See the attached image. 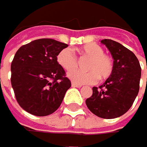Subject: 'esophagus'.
Instances as JSON below:
<instances>
[{
	"label": "esophagus",
	"instance_id": "34e87169",
	"mask_svg": "<svg viewBox=\"0 0 147 147\" xmlns=\"http://www.w3.org/2000/svg\"><path fill=\"white\" fill-rule=\"evenodd\" d=\"M71 86H72V87H78V88H79V87L82 86L81 84H77V83H74V82H72V83H71Z\"/></svg>",
	"mask_w": 147,
	"mask_h": 147
}]
</instances>
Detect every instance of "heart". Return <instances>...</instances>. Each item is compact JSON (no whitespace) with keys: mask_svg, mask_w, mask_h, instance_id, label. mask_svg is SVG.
<instances>
[{"mask_svg":"<svg viewBox=\"0 0 147 147\" xmlns=\"http://www.w3.org/2000/svg\"><path fill=\"white\" fill-rule=\"evenodd\" d=\"M81 60L88 59L84 64V68L87 70L75 69L78 67V61L73 51L67 47L58 53L57 61L61 68L69 72V78L74 83L93 84L98 78L101 80L109 78L113 73L114 63L112 58L104 54V49L98 44L90 43L84 45L79 50Z\"/></svg>","mask_w":147,"mask_h":147,"instance_id":"heart-1","label":"heart"}]
</instances>
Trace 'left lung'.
I'll return each mask as SVG.
<instances>
[{
    "instance_id": "1",
    "label": "left lung",
    "mask_w": 147,
    "mask_h": 147,
    "mask_svg": "<svg viewBox=\"0 0 147 147\" xmlns=\"http://www.w3.org/2000/svg\"><path fill=\"white\" fill-rule=\"evenodd\" d=\"M100 42L114 58V69L103 84L92 87V95L86 103L95 115L113 119L124 115L132 106L139 91L141 67L136 55L122 44L107 38Z\"/></svg>"
}]
</instances>
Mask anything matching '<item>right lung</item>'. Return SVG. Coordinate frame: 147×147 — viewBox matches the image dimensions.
Returning <instances> with one entry per match:
<instances>
[{
  "mask_svg": "<svg viewBox=\"0 0 147 147\" xmlns=\"http://www.w3.org/2000/svg\"><path fill=\"white\" fill-rule=\"evenodd\" d=\"M68 45L52 38H39L22 46L11 63V86L16 101L36 116L53 114L71 86L58 53Z\"/></svg>",
  "mask_w": 147,
  "mask_h": 147,
  "instance_id": "add662e5",
  "label": "right lung"
}]
</instances>
